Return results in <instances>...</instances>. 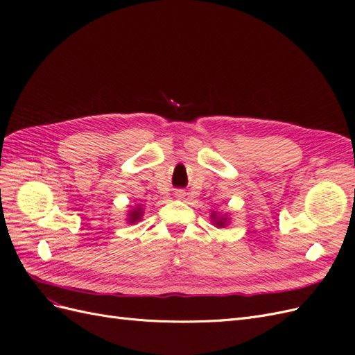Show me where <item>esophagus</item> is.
I'll list each match as a JSON object with an SVG mask.
<instances>
[{"label": "esophagus", "instance_id": "esophagus-1", "mask_svg": "<svg viewBox=\"0 0 355 355\" xmlns=\"http://www.w3.org/2000/svg\"><path fill=\"white\" fill-rule=\"evenodd\" d=\"M175 196H176V198H184V196H185V192L182 191V189H178L176 192H175Z\"/></svg>", "mask_w": 355, "mask_h": 355}]
</instances>
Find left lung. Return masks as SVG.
<instances>
[{"label": "left lung", "mask_w": 355, "mask_h": 355, "mask_svg": "<svg viewBox=\"0 0 355 355\" xmlns=\"http://www.w3.org/2000/svg\"><path fill=\"white\" fill-rule=\"evenodd\" d=\"M211 222H213L214 227L225 228L230 223V218H228V214H219L216 211H213L211 213Z\"/></svg>", "instance_id": "8db88e82"}]
</instances>
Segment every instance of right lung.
I'll list each match as a JSON object with an SVG mask.
<instances>
[{
    "label": "right lung",
    "instance_id": "add662e5",
    "mask_svg": "<svg viewBox=\"0 0 355 355\" xmlns=\"http://www.w3.org/2000/svg\"><path fill=\"white\" fill-rule=\"evenodd\" d=\"M144 216V209L141 206H136L135 209H132L130 211L127 213V222L128 223H136L142 219Z\"/></svg>",
    "mask_w": 355,
    "mask_h": 355
}]
</instances>
